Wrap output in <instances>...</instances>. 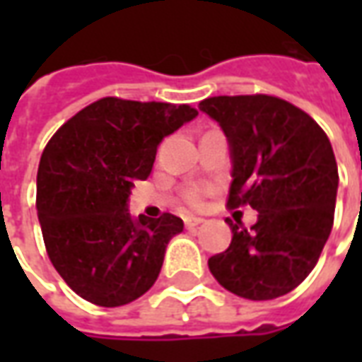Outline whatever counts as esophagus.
I'll use <instances>...</instances> for the list:
<instances>
[{"mask_svg":"<svg viewBox=\"0 0 362 362\" xmlns=\"http://www.w3.org/2000/svg\"><path fill=\"white\" fill-rule=\"evenodd\" d=\"M204 223V219L202 217H194V215H188V217H184V225L188 228H194L197 227V225H202Z\"/></svg>","mask_w":362,"mask_h":362,"instance_id":"1","label":"esophagus"}]
</instances>
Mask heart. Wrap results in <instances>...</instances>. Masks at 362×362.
Here are the masks:
<instances>
[{
	"label": "heart",
	"mask_w": 362,
	"mask_h": 362,
	"mask_svg": "<svg viewBox=\"0 0 362 362\" xmlns=\"http://www.w3.org/2000/svg\"><path fill=\"white\" fill-rule=\"evenodd\" d=\"M205 194H207V189L202 188V186H194V188H189L186 194H184V199H186V204L192 205V207H199V205L204 204Z\"/></svg>",
	"instance_id": "1"
}]
</instances>
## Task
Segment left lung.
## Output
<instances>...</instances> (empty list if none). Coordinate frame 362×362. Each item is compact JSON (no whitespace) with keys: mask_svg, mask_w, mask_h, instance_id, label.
<instances>
[{"mask_svg":"<svg viewBox=\"0 0 362 362\" xmlns=\"http://www.w3.org/2000/svg\"><path fill=\"white\" fill-rule=\"evenodd\" d=\"M199 110L219 122L230 145L227 207L258 211L250 228L227 219L233 240L209 258V272L243 298L287 295L314 269L334 227L339 174L332 143L306 112L279 96H211Z\"/></svg>","mask_w":362,"mask_h":362,"instance_id":"1","label":"left lung"}]
</instances>
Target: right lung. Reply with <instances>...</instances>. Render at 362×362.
Listing matches in <instances>:
<instances>
[{"mask_svg":"<svg viewBox=\"0 0 362 362\" xmlns=\"http://www.w3.org/2000/svg\"><path fill=\"white\" fill-rule=\"evenodd\" d=\"M197 116L189 104L104 96L52 135L36 176V209L48 258L77 295L114 308L157 281L168 240L184 223L173 213L132 221L127 197L147 180L158 143Z\"/></svg>","mask_w":362,"mask_h":362,"instance_id":"right-lung-1","label":"right lung"}]
</instances>
